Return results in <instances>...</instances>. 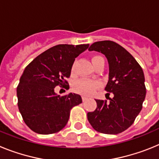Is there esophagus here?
Listing matches in <instances>:
<instances>
[{
  "label": "esophagus",
  "mask_w": 159,
  "mask_h": 159,
  "mask_svg": "<svg viewBox=\"0 0 159 159\" xmlns=\"http://www.w3.org/2000/svg\"><path fill=\"white\" fill-rule=\"evenodd\" d=\"M82 99H83V102H85V101H86L87 99H88V97L83 96V97H82Z\"/></svg>",
  "instance_id": "34e87169"
}]
</instances>
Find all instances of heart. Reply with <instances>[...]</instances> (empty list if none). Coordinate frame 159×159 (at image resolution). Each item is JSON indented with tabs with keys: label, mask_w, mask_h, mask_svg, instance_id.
<instances>
[{
	"label": "heart",
	"mask_w": 159,
	"mask_h": 159,
	"mask_svg": "<svg viewBox=\"0 0 159 159\" xmlns=\"http://www.w3.org/2000/svg\"><path fill=\"white\" fill-rule=\"evenodd\" d=\"M102 59V57L100 56H93L92 57V64L97 62L98 60ZM74 72V66L71 68V73ZM99 88V83L94 80H80L75 81L73 84V89L75 92L81 95H92L94 92H95V90Z\"/></svg>",
	"instance_id": "b5f03b06"
}]
</instances>
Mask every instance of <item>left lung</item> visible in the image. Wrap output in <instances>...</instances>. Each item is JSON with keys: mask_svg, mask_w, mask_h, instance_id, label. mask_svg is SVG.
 I'll return each instance as SVG.
<instances>
[{"mask_svg": "<svg viewBox=\"0 0 159 159\" xmlns=\"http://www.w3.org/2000/svg\"><path fill=\"white\" fill-rule=\"evenodd\" d=\"M89 51L102 53L109 64V80L105 90L113 98L95 99L97 107L88 112V119L96 131L117 134L127 130L143 108L146 97L144 73L131 54L111 40L95 42Z\"/></svg>", "mask_w": 159, "mask_h": 159, "instance_id": "obj_1", "label": "left lung"}]
</instances>
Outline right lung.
Here are the masks:
<instances>
[{
	"label": "right lung",
	"mask_w": 159,
	"mask_h": 159,
	"mask_svg": "<svg viewBox=\"0 0 159 159\" xmlns=\"http://www.w3.org/2000/svg\"><path fill=\"white\" fill-rule=\"evenodd\" d=\"M89 44H58L36 57L25 67L16 88L18 108L28 127L41 134L62 130L73 107L82 102L80 95L60 96L57 86L69 89V78L75 59Z\"/></svg>",
	"instance_id": "1"
}]
</instances>
